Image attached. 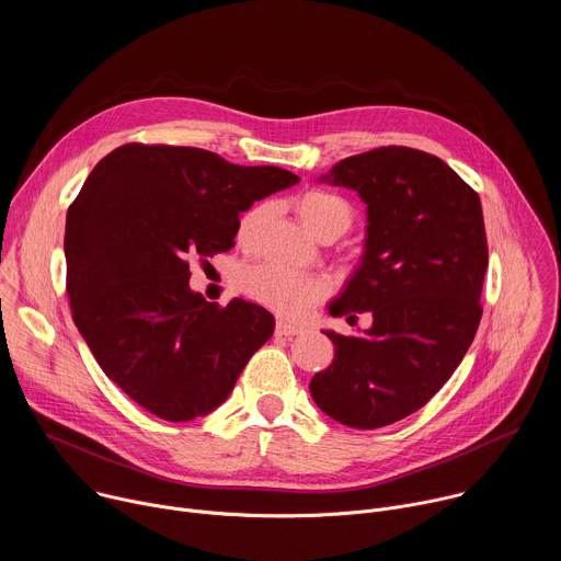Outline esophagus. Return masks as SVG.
Listing matches in <instances>:
<instances>
[{
    "label": "esophagus",
    "instance_id": "34e87169",
    "mask_svg": "<svg viewBox=\"0 0 561 561\" xmlns=\"http://www.w3.org/2000/svg\"><path fill=\"white\" fill-rule=\"evenodd\" d=\"M275 331H277L279 335L293 337V335H299V333H304V327H299V324H293V322H286V319H277Z\"/></svg>",
    "mask_w": 561,
    "mask_h": 561
}]
</instances>
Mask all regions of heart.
<instances>
[{"instance_id":"obj_1","label":"heart","mask_w":561,"mask_h":561,"mask_svg":"<svg viewBox=\"0 0 561 561\" xmlns=\"http://www.w3.org/2000/svg\"><path fill=\"white\" fill-rule=\"evenodd\" d=\"M295 213L301 226L319 237L327 230H337L340 234L348 230L353 221V208L346 199L329 191H308L295 199ZM266 215L264 206L251 208L242 219H239V239H251ZM239 286L247 295L257 299L260 304L288 314L304 317L319 299L327 295V284L317 277H306L290 273L275 264H255L247 266L239 273Z\"/></svg>"}]
</instances>
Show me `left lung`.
<instances>
[{
  "label": "left lung",
  "mask_w": 561,
  "mask_h": 561,
  "mask_svg": "<svg viewBox=\"0 0 561 561\" xmlns=\"http://www.w3.org/2000/svg\"><path fill=\"white\" fill-rule=\"evenodd\" d=\"M317 182L366 204L359 266L329 312L368 310L373 324L362 335L324 331L335 359L310 394L344 426L381 428L420 411L472 344L489 268L482 204L439 157L407 146L346 157Z\"/></svg>",
  "instance_id": "left-lung-1"
}]
</instances>
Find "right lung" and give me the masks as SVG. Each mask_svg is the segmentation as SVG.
<instances>
[{"label": "right lung", "mask_w": 561, "mask_h": 561, "mask_svg": "<svg viewBox=\"0 0 561 561\" xmlns=\"http://www.w3.org/2000/svg\"><path fill=\"white\" fill-rule=\"evenodd\" d=\"M299 178L188 146L126 144L100 159L66 215V290L93 357L167 422L221 407L275 317L191 290V257L234 247L244 213Z\"/></svg>", "instance_id": "1"}]
</instances>
